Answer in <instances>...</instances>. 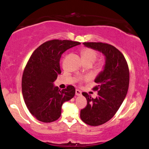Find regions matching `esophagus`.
<instances>
[{"mask_svg":"<svg viewBox=\"0 0 149 149\" xmlns=\"http://www.w3.org/2000/svg\"><path fill=\"white\" fill-rule=\"evenodd\" d=\"M75 93H76V95H77V96H81L82 95L81 91L79 90V89H77L76 91H75Z\"/></svg>","mask_w":149,"mask_h":149,"instance_id":"esophagus-1","label":"esophagus"}]
</instances>
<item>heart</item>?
I'll return each instance as SVG.
<instances>
[{"label": "heart", "mask_w": 149, "mask_h": 149, "mask_svg": "<svg viewBox=\"0 0 149 149\" xmlns=\"http://www.w3.org/2000/svg\"><path fill=\"white\" fill-rule=\"evenodd\" d=\"M98 52L97 51L91 48H85L81 51L82 58L83 59L84 63H93L96 61L98 56ZM105 65V62L104 60H100L97 63V66L99 69L103 68Z\"/></svg>", "instance_id": "heart-1"}]
</instances>
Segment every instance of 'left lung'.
<instances>
[{
	"label": "left lung",
	"mask_w": 149,
	"mask_h": 149,
	"mask_svg": "<svg viewBox=\"0 0 149 149\" xmlns=\"http://www.w3.org/2000/svg\"><path fill=\"white\" fill-rule=\"evenodd\" d=\"M82 44L102 52L106 58L104 70L95 80L97 85L93 88L98 91L97 97L82 93L87 104L80 115L86 124L101 125L113 117L126 97L129 86V66L124 55L113 45L102 42Z\"/></svg>",
	"instance_id": "left-lung-1"
}]
</instances>
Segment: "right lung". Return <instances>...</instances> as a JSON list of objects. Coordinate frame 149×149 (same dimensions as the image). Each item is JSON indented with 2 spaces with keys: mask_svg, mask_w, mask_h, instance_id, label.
<instances>
[{
  "mask_svg": "<svg viewBox=\"0 0 149 149\" xmlns=\"http://www.w3.org/2000/svg\"><path fill=\"white\" fill-rule=\"evenodd\" d=\"M79 42L54 39L47 41L36 49L27 62L22 78V93L27 108L36 119L51 123L61 116L62 105L73 98L72 85L58 89L54 86L61 74L60 59L67 49Z\"/></svg>",
  "mask_w": 149,
  "mask_h": 149,
  "instance_id": "right-lung-1",
  "label": "right lung"
}]
</instances>
